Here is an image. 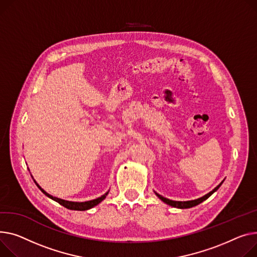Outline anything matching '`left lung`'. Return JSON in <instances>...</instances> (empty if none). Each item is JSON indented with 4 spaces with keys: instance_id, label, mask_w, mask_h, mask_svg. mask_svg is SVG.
Here are the masks:
<instances>
[{
    "instance_id": "8db88e82",
    "label": "left lung",
    "mask_w": 257,
    "mask_h": 257,
    "mask_svg": "<svg viewBox=\"0 0 257 257\" xmlns=\"http://www.w3.org/2000/svg\"><path fill=\"white\" fill-rule=\"evenodd\" d=\"M222 183H223V181H222L216 188L215 189H213L211 192H209L208 194H206L204 196H202V197H200V198H197V199H194V200H188V201H175V200H170V199H168V198H165V197H163V196H161L160 194H158V193H156V195L163 201V202H165V203H167V204H169V206H172V207H174V208H178V209H189V208H192V207H195V206H197V204H199V203H201L203 200H206V199H208L215 191H217L218 189H219V187L222 185Z\"/></svg>"
}]
</instances>
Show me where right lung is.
<instances>
[{
    "label": "right lung",
    "mask_w": 257,
    "mask_h": 257,
    "mask_svg": "<svg viewBox=\"0 0 257 257\" xmlns=\"http://www.w3.org/2000/svg\"><path fill=\"white\" fill-rule=\"evenodd\" d=\"M36 183V181H34ZM36 185H37V187L39 188V189L47 196V197H49V198H51L53 200H55V201H57V202H59L61 206H63V207H65V208H67V209H69V210H74V211H85V210H89V209H92L93 207H95V206H97L98 203H100L102 200H103L105 197H106V195L108 194V192H106L105 194H103L102 196H100V197H98V198H96V199H93V200H89V201H83V202H76V201H69V200H64V199H61V198H58V197H55V196H53V195H50V194H48L47 192H45L42 188L36 183Z\"/></svg>",
    "instance_id": "obj_1"
}]
</instances>
